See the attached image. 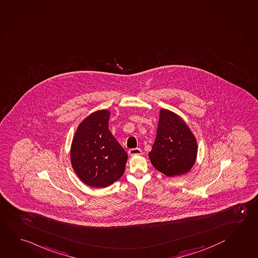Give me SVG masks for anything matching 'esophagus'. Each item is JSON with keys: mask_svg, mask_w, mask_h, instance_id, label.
<instances>
[{"mask_svg": "<svg viewBox=\"0 0 258 258\" xmlns=\"http://www.w3.org/2000/svg\"><path fill=\"white\" fill-rule=\"evenodd\" d=\"M128 154L131 155V156H134V155H139L142 154V150H141L140 148H133V149H130V150H129Z\"/></svg>", "mask_w": 258, "mask_h": 258, "instance_id": "obj_1", "label": "esophagus"}]
</instances>
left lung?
<instances>
[{"label": "left lung", "instance_id": "1", "mask_svg": "<svg viewBox=\"0 0 258 258\" xmlns=\"http://www.w3.org/2000/svg\"><path fill=\"white\" fill-rule=\"evenodd\" d=\"M197 143L187 124L169 110L160 111L151 163L161 173L175 176L187 173L196 162Z\"/></svg>", "mask_w": 258, "mask_h": 258}]
</instances>
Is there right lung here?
Instances as JSON below:
<instances>
[{
    "label": "right lung",
    "mask_w": 258,
    "mask_h": 258,
    "mask_svg": "<svg viewBox=\"0 0 258 258\" xmlns=\"http://www.w3.org/2000/svg\"><path fill=\"white\" fill-rule=\"evenodd\" d=\"M110 112H93L80 123L71 147V162L79 178L92 187H107L122 175L127 153L108 128Z\"/></svg>",
    "instance_id": "1"
}]
</instances>
